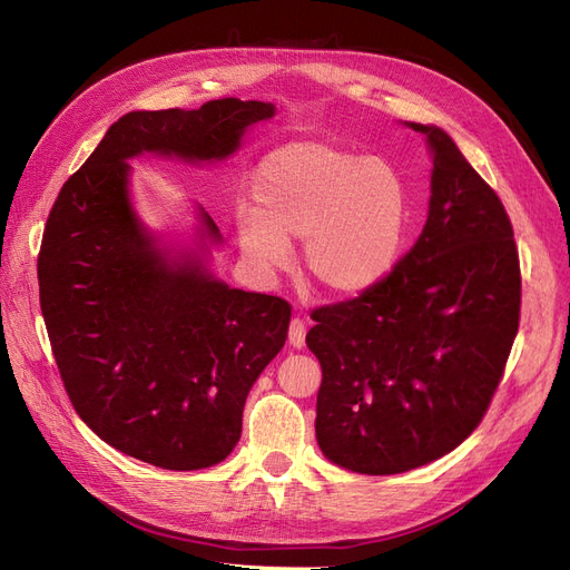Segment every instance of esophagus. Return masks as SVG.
<instances>
[{
  "label": "esophagus",
  "mask_w": 570,
  "mask_h": 570,
  "mask_svg": "<svg viewBox=\"0 0 570 570\" xmlns=\"http://www.w3.org/2000/svg\"><path fill=\"white\" fill-rule=\"evenodd\" d=\"M287 340H289V344H292V347H295V350H302V347H304V342H306V325H304V321H302L299 316L292 318Z\"/></svg>",
  "instance_id": "esophagus-1"
}]
</instances>
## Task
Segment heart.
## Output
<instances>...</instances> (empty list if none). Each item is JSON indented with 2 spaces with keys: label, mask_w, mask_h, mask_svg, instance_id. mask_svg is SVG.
<instances>
[{
  "label": "heart",
  "mask_w": 570,
  "mask_h": 570,
  "mask_svg": "<svg viewBox=\"0 0 570 570\" xmlns=\"http://www.w3.org/2000/svg\"><path fill=\"white\" fill-rule=\"evenodd\" d=\"M254 209L235 216L237 243L262 273L289 264V239H304L308 278L337 297L381 285L409 230V189L400 170L325 142L271 151L252 180Z\"/></svg>",
  "instance_id": "heart-1"
}]
</instances>
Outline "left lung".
Instances as JSON below:
<instances>
[{"label": "left lung", "instance_id": "left-lung-1", "mask_svg": "<svg viewBox=\"0 0 570 570\" xmlns=\"http://www.w3.org/2000/svg\"><path fill=\"white\" fill-rule=\"evenodd\" d=\"M411 128L433 149L419 243L381 285L318 306L306 333L323 371L321 452L366 475L456 450L488 413L521 321L519 247L502 199L444 130Z\"/></svg>", "mask_w": 570, "mask_h": 570}]
</instances>
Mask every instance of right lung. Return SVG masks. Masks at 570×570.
I'll return each instance as SVG.
<instances>
[{"label":"right lung","instance_id":"add662e5","mask_svg":"<svg viewBox=\"0 0 570 570\" xmlns=\"http://www.w3.org/2000/svg\"><path fill=\"white\" fill-rule=\"evenodd\" d=\"M273 114L266 101L235 97L126 114L47 218L40 308L68 400L114 450L159 469L197 471L235 450L245 400L283 350L292 306L233 289L202 262H166L130 209L128 159H223ZM204 226L218 239L206 214Z\"/></svg>","mask_w":570,"mask_h":570}]
</instances>
